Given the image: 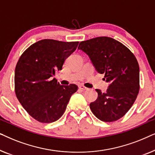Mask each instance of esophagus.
Here are the masks:
<instances>
[{
    "label": "esophagus",
    "mask_w": 155,
    "mask_h": 155,
    "mask_svg": "<svg viewBox=\"0 0 155 155\" xmlns=\"http://www.w3.org/2000/svg\"><path fill=\"white\" fill-rule=\"evenodd\" d=\"M79 88H80V90H83V91L89 90V88L86 87H84V86H83V85H80V86H79Z\"/></svg>",
    "instance_id": "1"
}]
</instances>
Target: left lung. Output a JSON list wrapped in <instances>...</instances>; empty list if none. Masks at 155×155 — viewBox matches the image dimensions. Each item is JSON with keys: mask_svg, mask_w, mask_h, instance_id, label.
Wrapping results in <instances>:
<instances>
[{"mask_svg": "<svg viewBox=\"0 0 155 155\" xmlns=\"http://www.w3.org/2000/svg\"><path fill=\"white\" fill-rule=\"evenodd\" d=\"M79 49L90 57L97 71L104 74L110 84L106 92L90 107L94 115L104 122L116 121L129 111L140 90V68L130 50L113 38L99 37L81 41Z\"/></svg>", "mask_w": 155, "mask_h": 155, "instance_id": "1", "label": "left lung"}]
</instances>
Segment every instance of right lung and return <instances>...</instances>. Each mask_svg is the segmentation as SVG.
I'll list each match as a JSON object with an SVG mask.
<instances>
[{"label": "right lung", "instance_id": "add662e5", "mask_svg": "<svg viewBox=\"0 0 155 155\" xmlns=\"http://www.w3.org/2000/svg\"><path fill=\"white\" fill-rule=\"evenodd\" d=\"M79 41L42 39L23 52L15 71V92L21 105L37 121L49 124L59 119L66 109L75 84L61 85L53 78L62 70L65 59Z\"/></svg>", "mask_w": 155, "mask_h": 155}]
</instances>
